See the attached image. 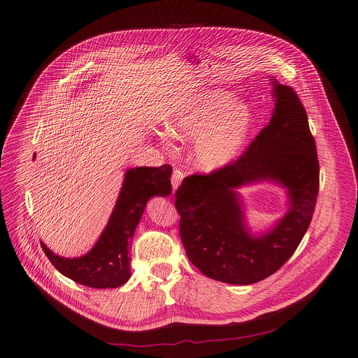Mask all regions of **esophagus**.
Returning a JSON list of instances; mask_svg holds the SVG:
<instances>
[{"mask_svg": "<svg viewBox=\"0 0 358 358\" xmlns=\"http://www.w3.org/2000/svg\"><path fill=\"white\" fill-rule=\"evenodd\" d=\"M182 180V173L180 170H174L173 176H171V184H173V189H177V187L180 185Z\"/></svg>", "mask_w": 358, "mask_h": 358, "instance_id": "obj_1", "label": "esophagus"}]
</instances>
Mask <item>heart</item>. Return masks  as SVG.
<instances>
[{
    "mask_svg": "<svg viewBox=\"0 0 358 358\" xmlns=\"http://www.w3.org/2000/svg\"><path fill=\"white\" fill-rule=\"evenodd\" d=\"M252 129V110L224 90H206L192 96L169 126L174 138L196 141L195 162L206 171L234 163Z\"/></svg>",
    "mask_w": 358,
    "mask_h": 358,
    "instance_id": "1",
    "label": "heart"
}]
</instances>
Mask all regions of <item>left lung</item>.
<instances>
[{"instance_id":"1","label":"left lung","mask_w":358,"mask_h":358,"mask_svg":"<svg viewBox=\"0 0 358 358\" xmlns=\"http://www.w3.org/2000/svg\"><path fill=\"white\" fill-rule=\"evenodd\" d=\"M273 85L272 119L242 155L221 170L184 178L174 194L188 259L231 285L257 283L280 269L308 231L317 201L320 170L308 115L293 87ZM262 179L288 188L291 210L272 231L253 238L234 188Z\"/></svg>"}]
</instances>
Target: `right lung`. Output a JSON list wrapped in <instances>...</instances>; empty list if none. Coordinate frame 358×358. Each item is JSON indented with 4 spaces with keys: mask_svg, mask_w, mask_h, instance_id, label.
I'll list each match as a JSON object with an SVG mask.
<instances>
[{
    "mask_svg": "<svg viewBox=\"0 0 358 358\" xmlns=\"http://www.w3.org/2000/svg\"><path fill=\"white\" fill-rule=\"evenodd\" d=\"M171 171L169 164L127 170L112 217L93 249L85 257L68 259L41 242L50 264L66 278L89 287L112 289L124 285L130 279V241L145 202L152 195L166 196L171 192Z\"/></svg>",
    "mask_w": 358,
    "mask_h": 358,
    "instance_id": "add662e5",
    "label": "right lung"
}]
</instances>
